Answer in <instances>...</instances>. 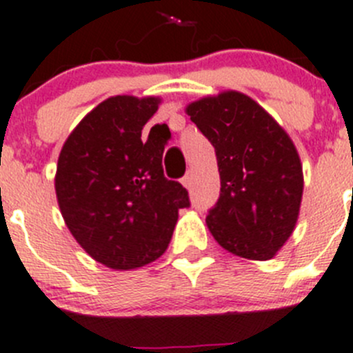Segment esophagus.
<instances>
[{"label":"esophagus","instance_id":"1","mask_svg":"<svg viewBox=\"0 0 353 353\" xmlns=\"http://www.w3.org/2000/svg\"><path fill=\"white\" fill-rule=\"evenodd\" d=\"M181 183H183L184 186L188 188V190H192V186H193V172H192V170H190V172H186V176L181 179Z\"/></svg>","mask_w":353,"mask_h":353}]
</instances>
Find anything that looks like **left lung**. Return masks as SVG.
<instances>
[{"mask_svg": "<svg viewBox=\"0 0 353 353\" xmlns=\"http://www.w3.org/2000/svg\"><path fill=\"white\" fill-rule=\"evenodd\" d=\"M214 146L221 192L205 221L217 243L236 256L266 261L291 236L303 195L298 151L258 102L223 92L186 108Z\"/></svg>", "mask_w": 353, "mask_h": 353, "instance_id": "1", "label": "left lung"}]
</instances>
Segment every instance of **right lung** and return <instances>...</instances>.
Here are the masks:
<instances>
[{
    "mask_svg": "<svg viewBox=\"0 0 353 353\" xmlns=\"http://www.w3.org/2000/svg\"><path fill=\"white\" fill-rule=\"evenodd\" d=\"M157 97L117 95L92 110L62 146L55 192L69 232L113 270H132L169 247L186 188L163 176L160 137L141 139ZM160 127V125H158ZM167 137L170 132L163 125Z\"/></svg>",
    "mask_w": 353,
    "mask_h": 353,
    "instance_id": "add662e5",
    "label": "right lung"
}]
</instances>
